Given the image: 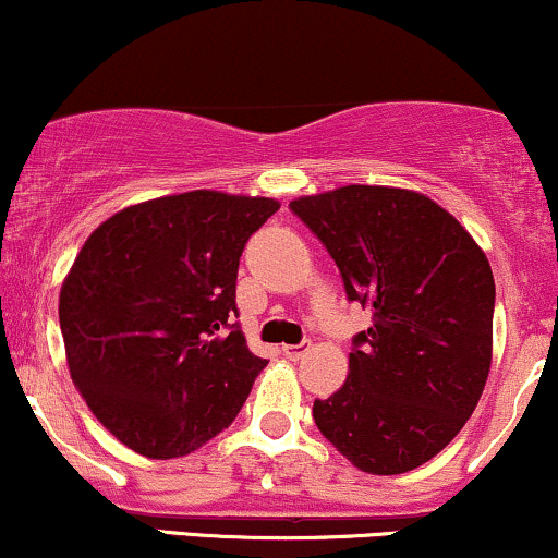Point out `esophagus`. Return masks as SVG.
I'll use <instances>...</instances> for the list:
<instances>
[{
  "mask_svg": "<svg viewBox=\"0 0 558 558\" xmlns=\"http://www.w3.org/2000/svg\"><path fill=\"white\" fill-rule=\"evenodd\" d=\"M308 348H312L308 340H304V343H299V345H283V355H286V359H291V361H299L301 355L308 351Z\"/></svg>",
  "mask_w": 558,
  "mask_h": 558,
  "instance_id": "obj_1",
  "label": "esophagus"
}]
</instances>
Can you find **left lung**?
<instances>
[{"label": "left lung", "instance_id": "left-lung-1", "mask_svg": "<svg viewBox=\"0 0 558 558\" xmlns=\"http://www.w3.org/2000/svg\"><path fill=\"white\" fill-rule=\"evenodd\" d=\"M291 210L330 252L348 301L372 308L345 385L314 400V424L359 471H413L458 436L486 387L492 265L445 207L411 190L351 184Z\"/></svg>", "mask_w": 558, "mask_h": 558}]
</instances>
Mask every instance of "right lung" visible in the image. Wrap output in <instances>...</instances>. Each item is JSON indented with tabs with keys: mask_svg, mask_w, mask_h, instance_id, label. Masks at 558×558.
Returning <instances> with one entry per match:
<instances>
[{
	"mask_svg": "<svg viewBox=\"0 0 558 558\" xmlns=\"http://www.w3.org/2000/svg\"><path fill=\"white\" fill-rule=\"evenodd\" d=\"M278 207L194 190L124 207L87 236L59 293L66 364L134 452L184 458L250 398L267 361L233 322L239 259Z\"/></svg>",
	"mask_w": 558,
	"mask_h": 558,
	"instance_id": "obj_1",
	"label": "right lung"
}]
</instances>
